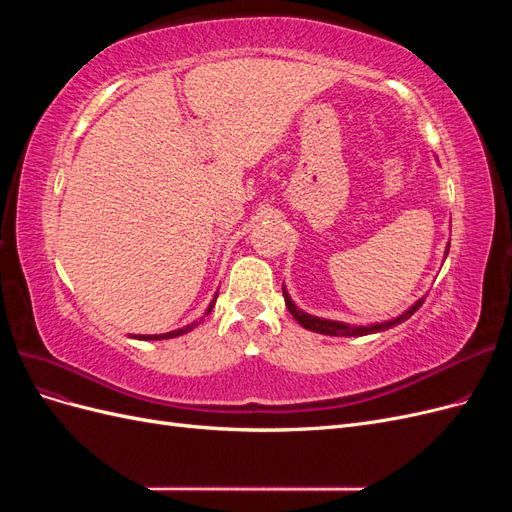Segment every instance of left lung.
I'll list each match as a JSON object with an SVG mask.
<instances>
[{"mask_svg": "<svg viewBox=\"0 0 512 512\" xmlns=\"http://www.w3.org/2000/svg\"><path fill=\"white\" fill-rule=\"evenodd\" d=\"M448 247H451V243L446 245V252H444V258L448 254ZM282 292H284V301H286V307L288 312L292 314V318L297 320L303 329L307 331H314V333H320V335H331V337H361V335H369V333H380V331H386L395 327V324L408 320L418 307L423 305L425 297L418 299L414 305H410L404 314H399L397 318H391V320H384V322H371V324H348V322H339V320H327V318H318V316H312L303 312V309L297 307V303H294L290 299V294L286 290V286H282Z\"/></svg>", "mask_w": 512, "mask_h": 512, "instance_id": "left-lung-1", "label": "left lung"}]
</instances>
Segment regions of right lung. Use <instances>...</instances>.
<instances>
[{"label":"right lung","instance_id":"right-lung-1","mask_svg":"<svg viewBox=\"0 0 512 512\" xmlns=\"http://www.w3.org/2000/svg\"><path fill=\"white\" fill-rule=\"evenodd\" d=\"M215 299L218 297H213V301L209 303V307H207V312H205V316H209L211 314V309H213V305H215ZM203 320V318H200ZM200 320H194L192 324H188V327H183V329H175V331H170V333H162V335H130V337H134V339H173V337H179V335H183V333H190L194 327H198L200 324Z\"/></svg>","mask_w":512,"mask_h":512}]
</instances>
